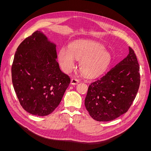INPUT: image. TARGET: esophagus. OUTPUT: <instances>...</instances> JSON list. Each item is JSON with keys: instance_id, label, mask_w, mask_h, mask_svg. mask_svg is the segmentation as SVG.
I'll use <instances>...</instances> for the list:
<instances>
[{"instance_id": "obj_1", "label": "esophagus", "mask_w": 151, "mask_h": 151, "mask_svg": "<svg viewBox=\"0 0 151 151\" xmlns=\"http://www.w3.org/2000/svg\"><path fill=\"white\" fill-rule=\"evenodd\" d=\"M79 83V81L76 78H72L71 80V84L72 85H76Z\"/></svg>"}]
</instances>
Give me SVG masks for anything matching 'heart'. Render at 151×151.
<instances>
[{
  "label": "heart",
  "instance_id": "heart-1",
  "mask_svg": "<svg viewBox=\"0 0 151 151\" xmlns=\"http://www.w3.org/2000/svg\"><path fill=\"white\" fill-rule=\"evenodd\" d=\"M62 69L70 72L75 65V59L79 60V69L86 76L96 77L108 68L111 55L102 45L92 41L73 42L68 49L62 47L58 54Z\"/></svg>",
  "mask_w": 151,
  "mask_h": 151
}]
</instances>
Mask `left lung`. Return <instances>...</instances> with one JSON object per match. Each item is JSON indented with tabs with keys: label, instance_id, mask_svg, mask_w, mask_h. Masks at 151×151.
Returning a JSON list of instances; mask_svg holds the SVG:
<instances>
[{
	"label": "left lung",
	"instance_id": "8db88e82",
	"mask_svg": "<svg viewBox=\"0 0 151 151\" xmlns=\"http://www.w3.org/2000/svg\"><path fill=\"white\" fill-rule=\"evenodd\" d=\"M139 84V66L134 51L129 47L127 56L89 85L86 108L97 121H113L127 111Z\"/></svg>",
	"mask_w": 151,
	"mask_h": 151
}]
</instances>
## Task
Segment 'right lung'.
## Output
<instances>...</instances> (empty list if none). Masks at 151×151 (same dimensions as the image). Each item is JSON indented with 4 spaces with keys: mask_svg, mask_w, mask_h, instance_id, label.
<instances>
[{
    "mask_svg": "<svg viewBox=\"0 0 151 151\" xmlns=\"http://www.w3.org/2000/svg\"><path fill=\"white\" fill-rule=\"evenodd\" d=\"M56 45L35 31L18 47L12 67V83L21 105L29 113L45 116L60 103L70 83L57 62Z\"/></svg>",
    "mask_w": 151,
    "mask_h": 151,
    "instance_id": "obj_1",
    "label": "right lung"
}]
</instances>
